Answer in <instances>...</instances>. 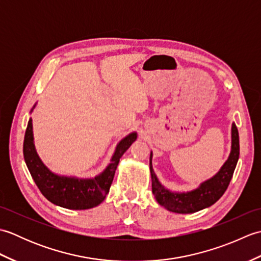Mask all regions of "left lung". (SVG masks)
I'll return each instance as SVG.
<instances>
[{
    "label": "left lung",
    "mask_w": 261,
    "mask_h": 261,
    "mask_svg": "<svg viewBox=\"0 0 261 261\" xmlns=\"http://www.w3.org/2000/svg\"><path fill=\"white\" fill-rule=\"evenodd\" d=\"M240 145H239V132L236 124H232V149L229 159L223 165V167L213 178L206 180L199 186L197 190L188 193H170L169 191L159 184L156 175L153 173L151 166L150 154V173L152 179V194L156 197L157 202L171 212L176 213H194L205 207L213 205L220 197L223 195L228 188L233 176L236 166L239 159Z\"/></svg>",
    "instance_id": "obj_1"
}]
</instances>
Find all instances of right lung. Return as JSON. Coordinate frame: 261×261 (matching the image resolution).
Listing matches in <instances>:
<instances>
[{
	"mask_svg": "<svg viewBox=\"0 0 261 261\" xmlns=\"http://www.w3.org/2000/svg\"><path fill=\"white\" fill-rule=\"evenodd\" d=\"M136 139L137 135L131 134L121 140L116 147L112 164L95 178L76 179L60 177L50 173L37 156L33 146L32 121L30 119L24 135L23 156L33 180L48 201L69 210H87L97 206L108 195L120 158Z\"/></svg>",
	"mask_w": 261,
	"mask_h": 261,
	"instance_id": "add662e5",
	"label": "right lung"
}]
</instances>
